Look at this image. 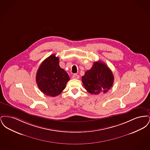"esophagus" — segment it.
Listing matches in <instances>:
<instances>
[{
	"mask_svg": "<svg viewBox=\"0 0 150 150\" xmlns=\"http://www.w3.org/2000/svg\"><path fill=\"white\" fill-rule=\"evenodd\" d=\"M72 78V79H79V76L78 75L74 74V75H73Z\"/></svg>",
	"mask_w": 150,
	"mask_h": 150,
	"instance_id": "obj_1",
	"label": "esophagus"
}]
</instances>
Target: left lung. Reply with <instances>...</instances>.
Returning <instances> with one entry per match:
<instances>
[{"label": "left lung", "instance_id": "obj_1", "mask_svg": "<svg viewBox=\"0 0 150 150\" xmlns=\"http://www.w3.org/2000/svg\"><path fill=\"white\" fill-rule=\"evenodd\" d=\"M85 89L89 93H106L112 87L114 77L107 65L101 61L95 62L92 67L82 76Z\"/></svg>", "mask_w": 150, "mask_h": 150}]
</instances>
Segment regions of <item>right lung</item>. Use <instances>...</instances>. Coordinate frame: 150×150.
Listing matches in <instances>:
<instances>
[{"mask_svg":"<svg viewBox=\"0 0 150 150\" xmlns=\"http://www.w3.org/2000/svg\"><path fill=\"white\" fill-rule=\"evenodd\" d=\"M69 80L67 73L60 67L59 58L55 54L50 55L43 61L36 75L39 89L44 94L51 97L62 93Z\"/></svg>","mask_w":150,"mask_h":150,"instance_id":"1","label":"right lung"}]
</instances>
